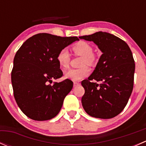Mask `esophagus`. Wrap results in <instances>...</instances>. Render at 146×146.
Segmentation results:
<instances>
[{
	"label": "esophagus",
	"instance_id": "34e87169",
	"mask_svg": "<svg viewBox=\"0 0 146 146\" xmlns=\"http://www.w3.org/2000/svg\"><path fill=\"white\" fill-rule=\"evenodd\" d=\"M80 85V83H79L78 82H73V85H74V87H76L78 86V85Z\"/></svg>",
	"mask_w": 146,
	"mask_h": 146
}]
</instances>
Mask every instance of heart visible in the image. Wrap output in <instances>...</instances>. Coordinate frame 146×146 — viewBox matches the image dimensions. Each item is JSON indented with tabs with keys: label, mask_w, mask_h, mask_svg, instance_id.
I'll return each mask as SVG.
<instances>
[{
	"label": "heart",
	"mask_w": 146,
	"mask_h": 146,
	"mask_svg": "<svg viewBox=\"0 0 146 146\" xmlns=\"http://www.w3.org/2000/svg\"><path fill=\"white\" fill-rule=\"evenodd\" d=\"M71 50L76 55L82 56L81 66L80 68H73L66 73V77L73 81L80 80L89 75L90 70L85 65L92 66L95 64V58L94 56L92 47L88 42L80 41L76 42L71 46ZM57 61L61 68L66 70L69 67L70 61V56L67 49L64 48L58 52L57 55Z\"/></svg>",
	"instance_id": "1"
}]
</instances>
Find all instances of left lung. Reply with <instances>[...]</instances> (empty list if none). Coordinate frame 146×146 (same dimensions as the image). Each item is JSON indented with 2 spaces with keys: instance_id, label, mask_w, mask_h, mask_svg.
<instances>
[{
  "instance_id": "8db88e82",
  "label": "left lung",
  "mask_w": 146,
  "mask_h": 146,
  "mask_svg": "<svg viewBox=\"0 0 146 146\" xmlns=\"http://www.w3.org/2000/svg\"><path fill=\"white\" fill-rule=\"evenodd\" d=\"M79 38L92 41L102 52L93 73L81 82L85 89L82 107L91 117L113 118L123 111L133 91L135 63L131 51L124 41L107 32Z\"/></svg>"
}]
</instances>
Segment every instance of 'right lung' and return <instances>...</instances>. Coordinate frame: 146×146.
<instances>
[{"instance_id": "add662e5", "label": "right lung", "mask_w": 146, "mask_h": 146, "mask_svg": "<svg viewBox=\"0 0 146 146\" xmlns=\"http://www.w3.org/2000/svg\"><path fill=\"white\" fill-rule=\"evenodd\" d=\"M76 40H79L77 36L39 33L26 40L16 52L11 72L13 94L18 107L29 118L49 120L60 111L73 82L66 79L51 84L53 79L63 76L57 55Z\"/></svg>"}]
</instances>
